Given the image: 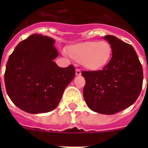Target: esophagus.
<instances>
[{
  "label": "esophagus",
  "instance_id": "obj_1",
  "mask_svg": "<svg viewBox=\"0 0 148 148\" xmlns=\"http://www.w3.org/2000/svg\"><path fill=\"white\" fill-rule=\"evenodd\" d=\"M75 74H76L77 76H79V75H81V71L80 69H76L75 71Z\"/></svg>",
  "mask_w": 148,
  "mask_h": 148
}]
</instances>
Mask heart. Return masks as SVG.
Returning <instances> with one entry per match:
<instances>
[{
  "instance_id": "b5f03b06",
  "label": "heart",
  "mask_w": 148,
  "mask_h": 148,
  "mask_svg": "<svg viewBox=\"0 0 148 148\" xmlns=\"http://www.w3.org/2000/svg\"><path fill=\"white\" fill-rule=\"evenodd\" d=\"M67 53L87 69L98 71L110 62L113 48L107 40H90L70 46Z\"/></svg>"
}]
</instances>
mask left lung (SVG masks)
I'll use <instances>...</instances> for the list:
<instances>
[{"instance_id": "left-lung-1", "label": "left lung", "mask_w": 148, "mask_h": 148, "mask_svg": "<svg viewBox=\"0 0 148 148\" xmlns=\"http://www.w3.org/2000/svg\"><path fill=\"white\" fill-rule=\"evenodd\" d=\"M103 39L112 46V58L102 70L82 71L85 79L83 94L90 110L114 114L138 99L142 88L143 69L131 45L113 35L104 36Z\"/></svg>"}]
</instances>
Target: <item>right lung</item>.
<instances>
[{
	"label": "right lung",
	"instance_id": "add662e5",
	"mask_svg": "<svg viewBox=\"0 0 148 148\" xmlns=\"http://www.w3.org/2000/svg\"><path fill=\"white\" fill-rule=\"evenodd\" d=\"M54 42L47 36L32 34L21 41L8 58L7 93L17 108L30 114L55 109L75 75L72 64L60 67L53 61L59 54Z\"/></svg>",
	"mask_w": 148,
	"mask_h": 148
}]
</instances>
